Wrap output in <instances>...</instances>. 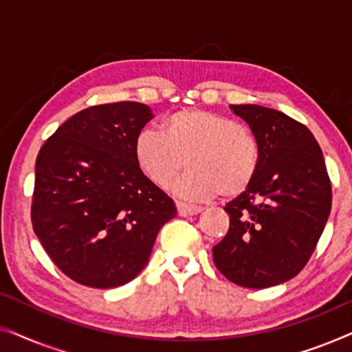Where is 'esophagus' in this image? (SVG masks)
Returning <instances> with one entry per match:
<instances>
[{
	"label": "esophagus",
	"instance_id": "esophagus-1",
	"mask_svg": "<svg viewBox=\"0 0 352 352\" xmlns=\"http://www.w3.org/2000/svg\"><path fill=\"white\" fill-rule=\"evenodd\" d=\"M176 208L179 216H192V214H199L201 211V206H194V205H187L182 204V201H176Z\"/></svg>",
	"mask_w": 352,
	"mask_h": 352
}]
</instances>
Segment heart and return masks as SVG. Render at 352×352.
<instances>
[{
	"label": "heart",
	"instance_id": "obj_1",
	"mask_svg": "<svg viewBox=\"0 0 352 352\" xmlns=\"http://www.w3.org/2000/svg\"><path fill=\"white\" fill-rule=\"evenodd\" d=\"M136 165L148 181L168 187L184 165L173 192L186 200H210L221 192L247 189L259 166V144L235 120L201 109L177 110L163 118L160 131L142 128L133 142Z\"/></svg>",
	"mask_w": 352,
	"mask_h": 352
}]
</instances>
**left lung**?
<instances>
[{
	"label": "left lung",
	"mask_w": 352,
	"mask_h": 352,
	"mask_svg": "<svg viewBox=\"0 0 352 352\" xmlns=\"http://www.w3.org/2000/svg\"><path fill=\"white\" fill-rule=\"evenodd\" d=\"M259 144L256 176L224 206L230 224L213 261L230 282L267 288L300 274L331 210V184L316 138L296 120L254 104L230 105Z\"/></svg>",
	"instance_id": "left-lung-1"
}]
</instances>
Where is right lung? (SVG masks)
I'll return each mask as SVG.
<instances>
[{
    "label": "right lung",
    "mask_w": 352,
    "mask_h": 352,
    "mask_svg": "<svg viewBox=\"0 0 352 352\" xmlns=\"http://www.w3.org/2000/svg\"><path fill=\"white\" fill-rule=\"evenodd\" d=\"M153 117L141 102L102 104L75 113L36 157L32 224L52 263L91 288L131 282L146 267L176 205L133 155Z\"/></svg>",
    "instance_id": "obj_1"
}]
</instances>
